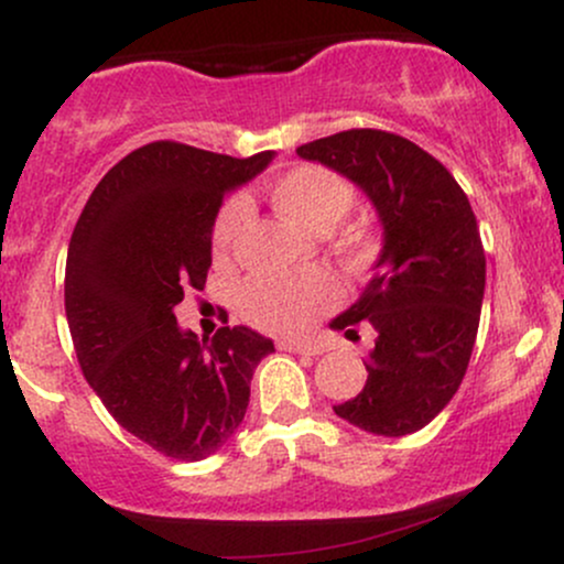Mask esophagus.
I'll return each instance as SVG.
<instances>
[{
	"label": "esophagus",
	"instance_id": "34e87169",
	"mask_svg": "<svg viewBox=\"0 0 564 564\" xmlns=\"http://www.w3.org/2000/svg\"><path fill=\"white\" fill-rule=\"evenodd\" d=\"M278 347L286 349V352H296V355H321L323 352L318 345H307V341H291V339L278 341Z\"/></svg>",
	"mask_w": 564,
	"mask_h": 564
}]
</instances>
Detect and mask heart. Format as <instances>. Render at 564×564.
<instances>
[{
    "instance_id": "1",
    "label": "heart",
    "mask_w": 564,
    "mask_h": 564,
    "mask_svg": "<svg viewBox=\"0 0 564 564\" xmlns=\"http://www.w3.org/2000/svg\"><path fill=\"white\" fill-rule=\"evenodd\" d=\"M268 198L278 215L302 230L326 236L349 215L358 191L345 174L323 164H296L268 183ZM241 206L228 204L212 228V251L228 257L241 228ZM334 257L349 268L371 262L379 249V232L368 223H349L328 238ZM334 281L323 270H304L296 275H254L241 286V313L262 332L296 334L315 321V315L334 300Z\"/></svg>"
}]
</instances>
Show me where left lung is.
Instances as JSON below:
<instances>
[{
  "label": "left lung",
  "instance_id": "left-lung-1",
  "mask_svg": "<svg viewBox=\"0 0 564 564\" xmlns=\"http://www.w3.org/2000/svg\"><path fill=\"white\" fill-rule=\"evenodd\" d=\"M296 153L364 187L384 225L364 296L332 323L377 334L366 387L334 405L336 416L373 435H411L451 403L475 347L485 294L475 212L432 153L384 129H347Z\"/></svg>",
  "mask_w": 564,
  "mask_h": 564
}]
</instances>
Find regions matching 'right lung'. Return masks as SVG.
Here are the masks:
<instances>
[{
  "label": "right lung",
  "instance_id": "add662e5",
  "mask_svg": "<svg viewBox=\"0 0 564 564\" xmlns=\"http://www.w3.org/2000/svg\"><path fill=\"white\" fill-rule=\"evenodd\" d=\"M270 159L148 142L97 183L70 236L66 318L84 379L127 432L177 462L228 443L254 368L273 352L246 326L198 341L172 313L187 289H204L225 193Z\"/></svg>",
  "mask_w": 564,
  "mask_h": 564
}]
</instances>
